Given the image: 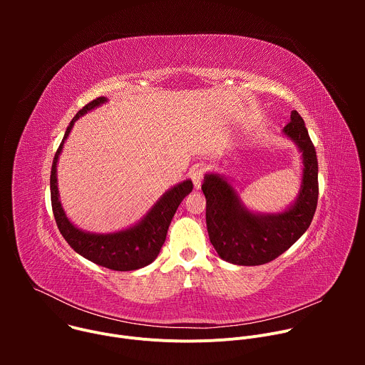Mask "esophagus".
<instances>
[{
	"instance_id": "34e87169",
	"label": "esophagus",
	"mask_w": 365,
	"mask_h": 365,
	"mask_svg": "<svg viewBox=\"0 0 365 365\" xmlns=\"http://www.w3.org/2000/svg\"><path fill=\"white\" fill-rule=\"evenodd\" d=\"M205 172H206V168H205L203 165H197V166L190 172V179H192V182H193V185H195L196 189L200 187L202 180H203V178H205Z\"/></svg>"
}]
</instances>
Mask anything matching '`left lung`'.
Masks as SVG:
<instances>
[{
  "mask_svg": "<svg viewBox=\"0 0 365 365\" xmlns=\"http://www.w3.org/2000/svg\"><path fill=\"white\" fill-rule=\"evenodd\" d=\"M283 133L293 140L303 158V176L296 202L280 214L259 215L242 206L234 187L220 175H206V228L218 255L238 266L266 264L289 250L314 220L319 185L317 150L297 111Z\"/></svg>",
  "mask_w": 365,
  "mask_h": 365,
  "instance_id": "left-lung-1",
  "label": "left lung"
}]
</instances>
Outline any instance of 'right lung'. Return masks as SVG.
I'll return each instance as SVG.
<instances>
[{"instance_id":"right-lung-1","label":"right lung","mask_w":365,"mask_h":365,"mask_svg":"<svg viewBox=\"0 0 365 365\" xmlns=\"http://www.w3.org/2000/svg\"><path fill=\"white\" fill-rule=\"evenodd\" d=\"M103 102H107L106 96H99L86 103L66 128L65 137L55 154L50 172L51 210H53L56 225L61 234L78 254L88 258L89 262L110 270L131 272L148 266L159 255L178 206L183 197L192 192L193 185L190 180H185L168 190L159 199V202H155L144 220L128 230L113 234H91L76 228L65 215L62 203L59 200L56 165L63 143L68 138L75 121Z\"/></svg>"}]
</instances>
